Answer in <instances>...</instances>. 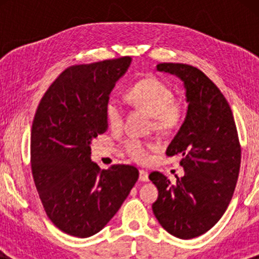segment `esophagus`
Listing matches in <instances>:
<instances>
[{
	"label": "esophagus",
	"instance_id": "obj_1",
	"mask_svg": "<svg viewBox=\"0 0 259 259\" xmlns=\"http://www.w3.org/2000/svg\"><path fill=\"white\" fill-rule=\"evenodd\" d=\"M139 180L140 182H148V173L144 171V169L139 171Z\"/></svg>",
	"mask_w": 259,
	"mask_h": 259
}]
</instances>
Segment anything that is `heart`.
Segmentation results:
<instances>
[{
  "instance_id": "heart-1",
  "label": "heart",
  "mask_w": 259,
  "mask_h": 259,
  "mask_svg": "<svg viewBox=\"0 0 259 259\" xmlns=\"http://www.w3.org/2000/svg\"><path fill=\"white\" fill-rule=\"evenodd\" d=\"M175 95L168 86L150 76L140 80L127 92L126 99L134 107L141 109L153 119L154 128L159 132H168L179 125L183 118V107L173 100ZM106 118L111 128H119L123 121V111L115 100L106 105ZM153 145L144 144L137 139L126 143V150L134 160L147 162Z\"/></svg>"
}]
</instances>
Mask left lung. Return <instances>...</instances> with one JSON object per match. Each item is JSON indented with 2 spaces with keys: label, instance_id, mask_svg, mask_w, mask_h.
Masks as SVG:
<instances>
[{
  "label": "left lung",
  "instance_id": "8db88e82",
  "mask_svg": "<svg viewBox=\"0 0 259 259\" xmlns=\"http://www.w3.org/2000/svg\"><path fill=\"white\" fill-rule=\"evenodd\" d=\"M157 70L179 77L185 88V120L166 150L182 157L185 175L172 185L162 173H151L159 191L152 210L168 233L191 239L214 226L229 206L240 167L238 133L224 95L201 70L184 63H159Z\"/></svg>",
  "mask_w": 259,
  "mask_h": 259
}]
</instances>
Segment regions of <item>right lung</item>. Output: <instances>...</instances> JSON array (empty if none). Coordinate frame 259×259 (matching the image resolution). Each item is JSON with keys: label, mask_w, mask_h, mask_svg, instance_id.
<instances>
[{"label": "right lung", "mask_w": 259, "mask_h": 259, "mask_svg": "<svg viewBox=\"0 0 259 259\" xmlns=\"http://www.w3.org/2000/svg\"><path fill=\"white\" fill-rule=\"evenodd\" d=\"M130 56L72 66L41 99L30 136L34 183L45 211L67 235L87 238L107 225L139 178L130 165L100 169L91 144L108 128L106 105Z\"/></svg>", "instance_id": "1"}]
</instances>
